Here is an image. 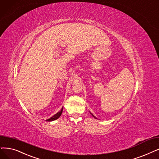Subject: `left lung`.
Returning <instances> with one entry per match:
<instances>
[{
    "instance_id": "left-lung-1",
    "label": "left lung",
    "mask_w": 159,
    "mask_h": 159,
    "mask_svg": "<svg viewBox=\"0 0 159 159\" xmlns=\"http://www.w3.org/2000/svg\"><path fill=\"white\" fill-rule=\"evenodd\" d=\"M91 114H92V113H91ZM92 116H93V117H94V118H96V117H94V116H93V114H92ZM96 119H97V118H96Z\"/></svg>"
}]
</instances>
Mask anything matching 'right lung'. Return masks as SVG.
<instances>
[{
	"label": "right lung",
	"mask_w": 159,
	"mask_h": 159,
	"mask_svg": "<svg viewBox=\"0 0 159 159\" xmlns=\"http://www.w3.org/2000/svg\"><path fill=\"white\" fill-rule=\"evenodd\" d=\"M62 110H63V108H62L61 109V110L60 111H59L57 113V114H55V116H53V117H51L50 119H48L47 120L48 121H52V120H56V119H57L60 116H61V115L62 114Z\"/></svg>",
	"instance_id": "1"
}]
</instances>
